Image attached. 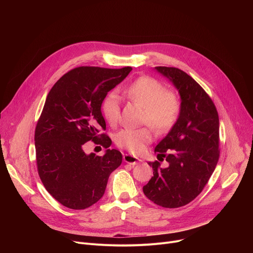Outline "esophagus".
I'll use <instances>...</instances> for the list:
<instances>
[{"instance_id":"34e87169","label":"esophagus","mask_w":253,"mask_h":253,"mask_svg":"<svg viewBox=\"0 0 253 253\" xmlns=\"http://www.w3.org/2000/svg\"><path fill=\"white\" fill-rule=\"evenodd\" d=\"M123 159H124V162L130 164V165H136L140 162V160L138 158L132 156V155H129V154H125L123 156Z\"/></svg>"}]
</instances>
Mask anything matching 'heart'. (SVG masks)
Returning <instances> with one entry per match:
<instances>
[{"label": "heart", "instance_id": "heart-1", "mask_svg": "<svg viewBox=\"0 0 253 253\" xmlns=\"http://www.w3.org/2000/svg\"><path fill=\"white\" fill-rule=\"evenodd\" d=\"M126 95L145 109L144 121L158 132H164L174 124L179 113V101L173 93L156 79L140 77L132 82L125 90ZM101 111L110 124H116L120 118V99L116 93L103 99ZM153 139L148 128L124 129L115 137L118 147L132 153L141 152Z\"/></svg>", "mask_w": 253, "mask_h": 253}]
</instances>
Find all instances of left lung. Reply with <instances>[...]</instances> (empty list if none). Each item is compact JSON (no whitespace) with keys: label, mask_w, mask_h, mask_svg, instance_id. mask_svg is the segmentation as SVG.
Returning <instances> with one entry per match:
<instances>
[{"label":"left lung","mask_w":253,"mask_h":253,"mask_svg":"<svg viewBox=\"0 0 253 253\" xmlns=\"http://www.w3.org/2000/svg\"><path fill=\"white\" fill-rule=\"evenodd\" d=\"M155 70L178 91L180 110L155 148L158 160L165 159L168 165L150 162L154 176L142 190L155 204L177 208L193 201L213 173L219 157V120L213 101L191 76L176 68Z\"/></svg>","instance_id":"left-lung-1"}]
</instances>
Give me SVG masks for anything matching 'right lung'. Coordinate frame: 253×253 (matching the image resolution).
<instances>
[{
  "label": "right lung",
  "mask_w": 253,
  "mask_h": 253,
  "mask_svg": "<svg viewBox=\"0 0 253 253\" xmlns=\"http://www.w3.org/2000/svg\"><path fill=\"white\" fill-rule=\"evenodd\" d=\"M131 71L130 66H80L63 75L48 93L35 132L38 172L48 193L65 207L95 204L122 163L118 150H106L102 157L87 155L84 144L92 140L111 147V138L98 133L105 130L101 104Z\"/></svg>",
  "instance_id": "1"
}]
</instances>
